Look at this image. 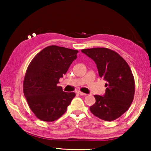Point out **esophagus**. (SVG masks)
<instances>
[{
	"instance_id": "esophagus-1",
	"label": "esophagus",
	"mask_w": 151,
	"mask_h": 151,
	"mask_svg": "<svg viewBox=\"0 0 151 151\" xmlns=\"http://www.w3.org/2000/svg\"><path fill=\"white\" fill-rule=\"evenodd\" d=\"M77 93H78V94H80V95H82V96H86V94L84 93H82V92H81V91H78Z\"/></svg>"
}]
</instances>
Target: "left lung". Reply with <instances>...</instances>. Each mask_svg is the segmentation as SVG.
Returning a JSON list of instances; mask_svg holds the SVG:
<instances>
[{
  "instance_id": "1",
  "label": "left lung",
  "mask_w": 151,
  "mask_h": 151,
  "mask_svg": "<svg viewBox=\"0 0 151 151\" xmlns=\"http://www.w3.org/2000/svg\"><path fill=\"white\" fill-rule=\"evenodd\" d=\"M82 52L96 63L99 75L106 81L103 96L94 95L96 102L90 107L94 116L112 121L126 112L134 99V79L129 65L115 51L106 48H92Z\"/></svg>"
}]
</instances>
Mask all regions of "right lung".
Here are the masks:
<instances>
[{"mask_svg":"<svg viewBox=\"0 0 151 151\" xmlns=\"http://www.w3.org/2000/svg\"><path fill=\"white\" fill-rule=\"evenodd\" d=\"M78 52L48 46L29 64L24 78L23 93L30 110L39 119L47 122L58 119L75 96V93L64 92L57 84L77 58Z\"/></svg>","mask_w":151,"mask_h":151,"instance_id":"add662e5","label":"right lung"}]
</instances>
